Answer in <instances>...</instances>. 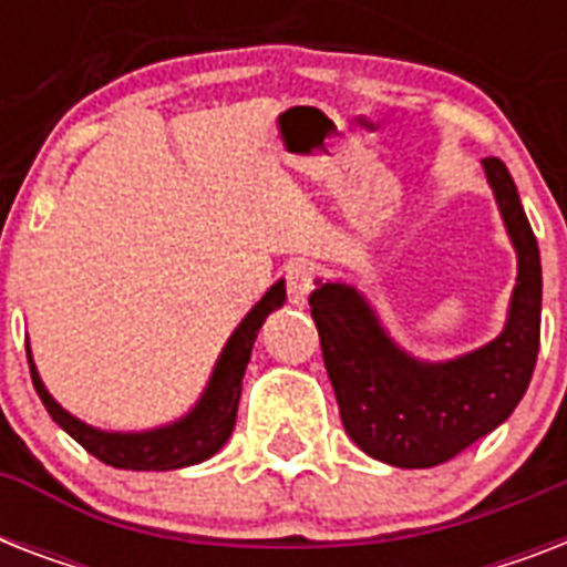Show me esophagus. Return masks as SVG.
Segmentation results:
<instances>
[{"instance_id":"1","label":"esophagus","mask_w":567,"mask_h":567,"mask_svg":"<svg viewBox=\"0 0 567 567\" xmlns=\"http://www.w3.org/2000/svg\"><path fill=\"white\" fill-rule=\"evenodd\" d=\"M285 282H288V300L293 306H306L311 288H315V267H311V261H302V258L291 261V265L285 267Z\"/></svg>"}]
</instances>
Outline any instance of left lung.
I'll return each mask as SVG.
<instances>
[{
	"instance_id": "1",
	"label": "left lung",
	"mask_w": 567,
	"mask_h": 567,
	"mask_svg": "<svg viewBox=\"0 0 567 567\" xmlns=\"http://www.w3.org/2000/svg\"><path fill=\"white\" fill-rule=\"evenodd\" d=\"M503 226L518 256L509 315L488 344L447 362L405 353L359 288L320 282L311 318L347 435L394 467H435L497 430L520 403L538 359L542 258L518 188L501 158H485Z\"/></svg>"
}]
</instances>
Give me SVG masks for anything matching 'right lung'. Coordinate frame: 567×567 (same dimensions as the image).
<instances>
[{"label":"right lung","instance_id":"obj_1","mask_svg":"<svg viewBox=\"0 0 567 567\" xmlns=\"http://www.w3.org/2000/svg\"><path fill=\"white\" fill-rule=\"evenodd\" d=\"M282 302L285 279H279L276 285H270V291L249 309L247 318L240 320L238 329L229 336L220 359L214 362L208 385L203 388L194 409L188 414H182L179 421L164 423V426H155V430L109 432L79 421L75 414L66 412L64 405L49 394L38 368H34V359H31V347L25 344L31 382H34V391L43 400V405H47V412L52 414V421L105 465L126 467V471H176V467L199 465L229 441L231 430H235V417H238L240 379L247 371L258 329H261L270 311L282 309Z\"/></svg>","mask_w":567,"mask_h":567}]
</instances>
